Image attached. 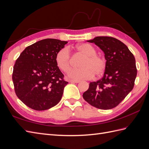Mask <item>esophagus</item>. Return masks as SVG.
Segmentation results:
<instances>
[{
  "instance_id": "34e87169",
  "label": "esophagus",
  "mask_w": 149,
  "mask_h": 149,
  "mask_svg": "<svg viewBox=\"0 0 149 149\" xmlns=\"http://www.w3.org/2000/svg\"><path fill=\"white\" fill-rule=\"evenodd\" d=\"M81 81H79V80H70V82L71 83H79Z\"/></svg>"
}]
</instances>
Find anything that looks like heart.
<instances>
[{"instance_id": "heart-1", "label": "heart", "mask_w": 149, "mask_h": 149, "mask_svg": "<svg viewBox=\"0 0 149 149\" xmlns=\"http://www.w3.org/2000/svg\"><path fill=\"white\" fill-rule=\"evenodd\" d=\"M74 51L84 56L80 61L79 67L70 71L68 76L75 79H91L94 75L101 76L105 70L106 62L104 57L96 54V49L88 43L78 44L75 47L62 48L55 56L56 65L63 72H68L72 67V58L69 52Z\"/></svg>"}]
</instances>
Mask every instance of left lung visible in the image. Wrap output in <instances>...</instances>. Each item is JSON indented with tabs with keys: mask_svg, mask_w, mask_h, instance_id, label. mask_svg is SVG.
Returning <instances> with one entry per match:
<instances>
[{
	"mask_svg": "<svg viewBox=\"0 0 149 149\" xmlns=\"http://www.w3.org/2000/svg\"><path fill=\"white\" fill-rule=\"evenodd\" d=\"M104 53L106 66L103 77L89 84L83 98L101 109L115 108L133 89L137 70L135 57L123 43L110 36H97L87 41Z\"/></svg>",
	"mask_w": 149,
	"mask_h": 149,
	"instance_id": "8db88e82",
	"label": "left lung"
}]
</instances>
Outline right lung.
I'll return each mask as SVG.
<instances>
[{"label":"right lung","instance_id":"add662e5","mask_svg":"<svg viewBox=\"0 0 149 149\" xmlns=\"http://www.w3.org/2000/svg\"><path fill=\"white\" fill-rule=\"evenodd\" d=\"M67 41L42 40L26 47L16 61L13 73L15 93L29 108L48 109L58 103L68 82L55 62Z\"/></svg>","mask_w":149,"mask_h":149}]
</instances>
